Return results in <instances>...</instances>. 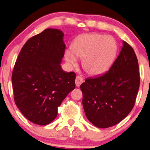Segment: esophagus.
<instances>
[{"mask_svg":"<svg viewBox=\"0 0 150 150\" xmlns=\"http://www.w3.org/2000/svg\"><path fill=\"white\" fill-rule=\"evenodd\" d=\"M83 82H84V80H83V78L81 76H76V78L75 83L76 86H80V84H82V83H83Z\"/></svg>","mask_w":150,"mask_h":150,"instance_id":"obj_1","label":"esophagus"}]
</instances>
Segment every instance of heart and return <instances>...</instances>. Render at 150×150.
Segmentation results:
<instances>
[{
  "mask_svg": "<svg viewBox=\"0 0 150 150\" xmlns=\"http://www.w3.org/2000/svg\"><path fill=\"white\" fill-rule=\"evenodd\" d=\"M114 39L98 33L82 35L74 44L72 51L65 53L66 61L73 66L76 58L82 59V66L88 74H100L108 69L116 53Z\"/></svg>",
  "mask_w": 150,
  "mask_h": 150,
  "instance_id": "heart-1",
  "label": "heart"
}]
</instances>
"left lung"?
Returning a JSON list of instances; mask_svg holds the SVG:
<instances>
[{
	"instance_id": "left-lung-1",
	"label": "left lung",
	"mask_w": 150,
	"mask_h": 150,
	"mask_svg": "<svg viewBox=\"0 0 150 150\" xmlns=\"http://www.w3.org/2000/svg\"><path fill=\"white\" fill-rule=\"evenodd\" d=\"M121 52L104 74L88 78L80 85L82 105L88 120L99 128L114 126L132 111L140 76L134 49L124 42Z\"/></svg>"
}]
</instances>
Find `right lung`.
<instances>
[{
  "instance_id": "1",
  "label": "right lung",
  "mask_w": 150,
  "mask_h": 150,
  "mask_svg": "<svg viewBox=\"0 0 150 150\" xmlns=\"http://www.w3.org/2000/svg\"><path fill=\"white\" fill-rule=\"evenodd\" d=\"M62 32L47 28L27 40L12 74L14 100L23 116L45 126L56 118L58 107L76 87L74 72H65L60 62L66 45Z\"/></svg>"
}]
</instances>
